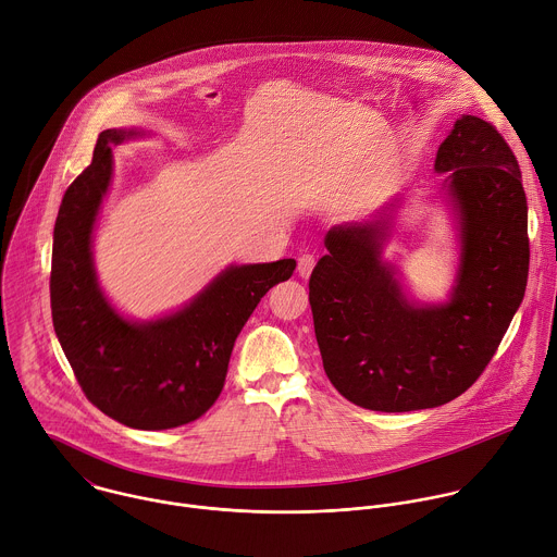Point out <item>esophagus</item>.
<instances>
[{
  "mask_svg": "<svg viewBox=\"0 0 557 557\" xmlns=\"http://www.w3.org/2000/svg\"><path fill=\"white\" fill-rule=\"evenodd\" d=\"M314 256H310V253H304L301 258H299V262H297V271H299V275L301 277H310V273H312V269H314Z\"/></svg>",
  "mask_w": 557,
  "mask_h": 557,
  "instance_id": "34e87169",
  "label": "esophagus"
}]
</instances>
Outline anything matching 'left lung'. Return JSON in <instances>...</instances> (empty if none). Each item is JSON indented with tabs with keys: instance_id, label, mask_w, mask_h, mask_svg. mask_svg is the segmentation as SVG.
<instances>
[{
	"instance_id": "left-lung-1",
	"label": "left lung",
	"mask_w": 557,
	"mask_h": 557,
	"mask_svg": "<svg viewBox=\"0 0 557 557\" xmlns=\"http://www.w3.org/2000/svg\"><path fill=\"white\" fill-rule=\"evenodd\" d=\"M440 199L457 236V273L442 301H420L385 258L400 197L334 225L310 275L323 369L349 403L385 413L442 407L492 360L527 286V197L500 133L461 115L435 154Z\"/></svg>"
}]
</instances>
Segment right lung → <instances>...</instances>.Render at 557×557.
I'll use <instances>...</instances> for the list:
<instances>
[{
    "mask_svg": "<svg viewBox=\"0 0 557 557\" xmlns=\"http://www.w3.org/2000/svg\"><path fill=\"white\" fill-rule=\"evenodd\" d=\"M146 128H107L91 163L70 185L52 245V321L85 396L109 418L163 431L201 418L221 396L238 332L267 295L288 280L293 258L230 264L190 301L150 319L115 308L100 286L94 236L113 181V150Z\"/></svg>",
    "mask_w": 557,
    "mask_h": 557,
    "instance_id": "obj_1",
    "label": "right lung"
}]
</instances>
